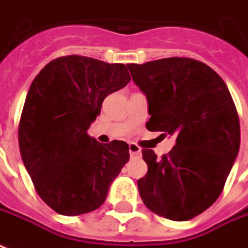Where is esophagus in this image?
Here are the masks:
<instances>
[{"label": "esophagus", "mask_w": 248, "mask_h": 248, "mask_svg": "<svg viewBox=\"0 0 248 248\" xmlns=\"http://www.w3.org/2000/svg\"><path fill=\"white\" fill-rule=\"evenodd\" d=\"M128 151H130L131 156H139L141 152V148L138 144H135V143H130L128 144Z\"/></svg>", "instance_id": "esophagus-1"}]
</instances>
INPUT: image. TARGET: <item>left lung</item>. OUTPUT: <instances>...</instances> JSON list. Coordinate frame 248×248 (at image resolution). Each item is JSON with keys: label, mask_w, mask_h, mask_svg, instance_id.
<instances>
[{"label": "left lung", "mask_w": 248, "mask_h": 248, "mask_svg": "<svg viewBox=\"0 0 248 248\" xmlns=\"http://www.w3.org/2000/svg\"><path fill=\"white\" fill-rule=\"evenodd\" d=\"M148 100L149 131L175 135V145L157 158L143 148L148 165L138 181L145 207L158 216L187 221L221 195L241 143L237 108L218 74L203 62L170 57L127 63Z\"/></svg>", "instance_id": "obj_1"}]
</instances>
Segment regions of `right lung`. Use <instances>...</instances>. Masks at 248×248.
I'll use <instances>...</instances> for the list:
<instances>
[{"label": "right lung", "instance_id": "obj_1", "mask_svg": "<svg viewBox=\"0 0 248 248\" xmlns=\"http://www.w3.org/2000/svg\"><path fill=\"white\" fill-rule=\"evenodd\" d=\"M127 65L65 56L36 75L19 121L20 156L43 202L79 216L105 202L128 161V144H100L87 134L108 94L127 86Z\"/></svg>", "mask_w": 248, "mask_h": 248}]
</instances>
